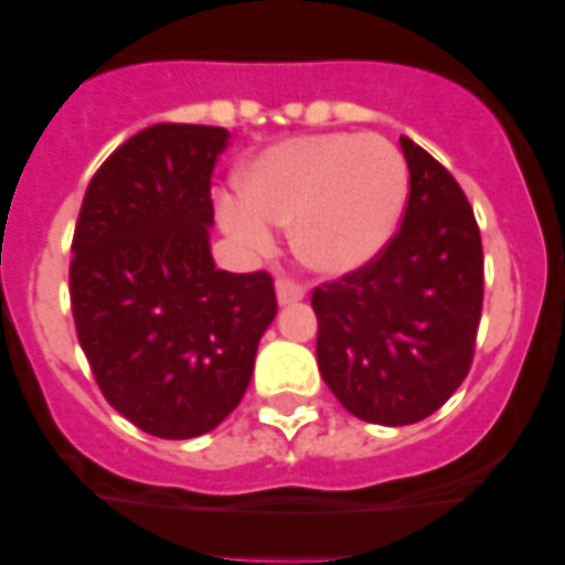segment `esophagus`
Returning a JSON list of instances; mask_svg holds the SVG:
<instances>
[{"label":"esophagus","instance_id":"esophagus-1","mask_svg":"<svg viewBox=\"0 0 565 565\" xmlns=\"http://www.w3.org/2000/svg\"><path fill=\"white\" fill-rule=\"evenodd\" d=\"M276 295H278V303L287 306V303H295V300H303L306 289H303V284H298L295 278L281 276L276 281Z\"/></svg>","mask_w":565,"mask_h":565}]
</instances>
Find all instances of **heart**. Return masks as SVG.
<instances>
[{"label": "heart", "instance_id": "1", "mask_svg": "<svg viewBox=\"0 0 565 565\" xmlns=\"http://www.w3.org/2000/svg\"><path fill=\"white\" fill-rule=\"evenodd\" d=\"M407 191V161L385 136H298L256 156L241 177L243 196L221 199L218 215L250 250L273 246V224H295L306 265L350 273L388 246Z\"/></svg>", "mask_w": 565, "mask_h": 565}]
</instances>
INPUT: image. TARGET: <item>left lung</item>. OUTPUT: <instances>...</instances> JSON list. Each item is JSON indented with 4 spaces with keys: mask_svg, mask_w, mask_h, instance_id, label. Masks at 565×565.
<instances>
[{
    "mask_svg": "<svg viewBox=\"0 0 565 565\" xmlns=\"http://www.w3.org/2000/svg\"><path fill=\"white\" fill-rule=\"evenodd\" d=\"M409 196L369 265L311 292L317 363L341 407L369 424H418L467 377L483 306V248L454 174L402 136Z\"/></svg>",
    "mask_w": 565,
    "mask_h": 565,
    "instance_id": "8db88e82",
    "label": "left lung"
}]
</instances>
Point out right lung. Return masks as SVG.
Returning <instances> with one entry per match:
<instances>
[{"instance_id": "obj_1", "label": "right lung", "mask_w": 565, "mask_h": 565, "mask_svg": "<svg viewBox=\"0 0 565 565\" xmlns=\"http://www.w3.org/2000/svg\"><path fill=\"white\" fill-rule=\"evenodd\" d=\"M226 145L213 125L139 130L89 180L73 232L71 309L95 383L163 440L204 435L241 404L278 311L270 273L210 256V177Z\"/></svg>"}]
</instances>
